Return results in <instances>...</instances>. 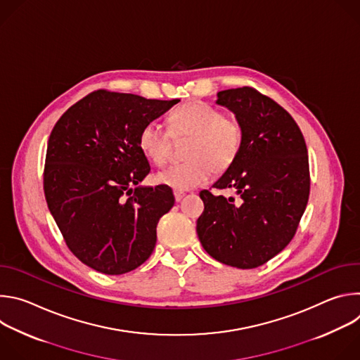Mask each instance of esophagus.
<instances>
[{
  "label": "esophagus",
  "mask_w": 360,
  "mask_h": 360,
  "mask_svg": "<svg viewBox=\"0 0 360 360\" xmlns=\"http://www.w3.org/2000/svg\"><path fill=\"white\" fill-rule=\"evenodd\" d=\"M174 195H175V200H176V202H179V200L185 196V193H184V192H181V191H175V192H174Z\"/></svg>",
  "instance_id": "1"
}]
</instances>
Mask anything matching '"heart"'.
Masks as SVG:
<instances>
[{
  "instance_id": "heart-1",
  "label": "heart",
  "mask_w": 360,
  "mask_h": 360,
  "mask_svg": "<svg viewBox=\"0 0 360 360\" xmlns=\"http://www.w3.org/2000/svg\"><path fill=\"white\" fill-rule=\"evenodd\" d=\"M169 129L148 122L139 132L138 143L143 155L155 165H164L169 157L171 139L191 136L185 157L188 162L172 165L157 174V182L175 191H188L207 184L212 171L225 172L238 158L243 142L240 122L224 115L203 102H188L168 118Z\"/></svg>"
}]
</instances>
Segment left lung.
Segmentation results:
<instances>
[{
    "instance_id": "1",
    "label": "left lung",
    "mask_w": 360,
    "mask_h": 360,
    "mask_svg": "<svg viewBox=\"0 0 360 360\" xmlns=\"http://www.w3.org/2000/svg\"><path fill=\"white\" fill-rule=\"evenodd\" d=\"M217 104L235 114L243 142L235 162L212 185L233 196L200 191L205 210L198 238L212 258L239 269L258 268L286 248L309 198L303 135L276 102L253 88L218 92Z\"/></svg>"
}]
</instances>
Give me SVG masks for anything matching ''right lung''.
<instances>
[{
	"label": "right lung",
	"mask_w": 360,
	"mask_h": 360,
	"mask_svg": "<svg viewBox=\"0 0 360 360\" xmlns=\"http://www.w3.org/2000/svg\"><path fill=\"white\" fill-rule=\"evenodd\" d=\"M178 102L99 89L72 105L51 132L44 169L48 210L86 266L122 275L155 248L157 225L175 198L167 185H141L150 167L138 136Z\"/></svg>",
	"instance_id": "1"
}]
</instances>
